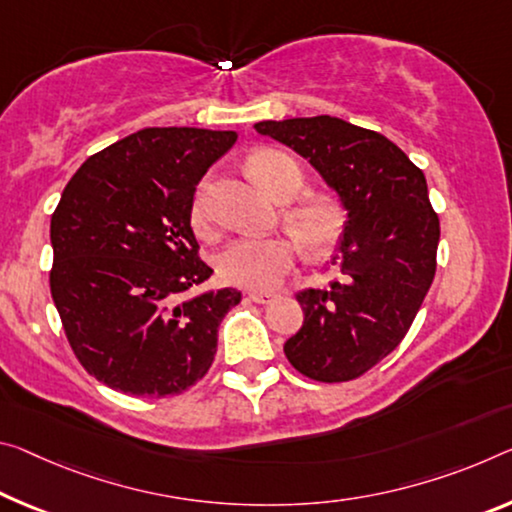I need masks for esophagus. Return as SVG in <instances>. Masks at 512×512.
<instances>
[{
  "label": "esophagus",
  "instance_id": "34e87169",
  "mask_svg": "<svg viewBox=\"0 0 512 512\" xmlns=\"http://www.w3.org/2000/svg\"><path fill=\"white\" fill-rule=\"evenodd\" d=\"M248 298L253 300V303H257V305H269L271 300H275L278 296L271 294V291H250Z\"/></svg>",
  "mask_w": 512,
  "mask_h": 512
}]
</instances>
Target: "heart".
<instances>
[{
	"mask_svg": "<svg viewBox=\"0 0 512 512\" xmlns=\"http://www.w3.org/2000/svg\"><path fill=\"white\" fill-rule=\"evenodd\" d=\"M250 173L271 198L291 200L303 186V173L294 159L278 150H259L248 161ZM191 221L207 230L205 196L198 193L191 207ZM285 223L307 253H326L335 246L344 227V212L335 198L326 193L300 198L285 209ZM296 243L289 237L237 239L216 257L218 275L227 285L241 289H273L294 266Z\"/></svg>",
	"mask_w": 512,
	"mask_h": 512,
	"instance_id": "obj_1",
	"label": "heart"
}]
</instances>
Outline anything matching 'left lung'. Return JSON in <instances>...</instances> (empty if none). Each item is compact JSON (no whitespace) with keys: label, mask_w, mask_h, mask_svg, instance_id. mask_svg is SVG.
Returning a JSON list of instances; mask_svg holds the SVG:
<instances>
[{"label":"left lung","mask_w":512,"mask_h":512,"mask_svg":"<svg viewBox=\"0 0 512 512\" xmlns=\"http://www.w3.org/2000/svg\"><path fill=\"white\" fill-rule=\"evenodd\" d=\"M319 170L348 221L328 289L296 294L303 328L287 339L291 367L319 383L360 378L401 344L435 278L440 218L426 177L399 145L342 118L262 120Z\"/></svg>","instance_id":"8db88e82"}]
</instances>
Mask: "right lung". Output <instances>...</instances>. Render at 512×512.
I'll list each match as a JSON object with an SVG mask.
<instances>
[{
  "label": "right lung",
  "instance_id": "obj_1",
  "mask_svg": "<svg viewBox=\"0 0 512 512\" xmlns=\"http://www.w3.org/2000/svg\"><path fill=\"white\" fill-rule=\"evenodd\" d=\"M237 132L145 127L88 157L52 214L50 289L91 376L132 396L182 394L212 367L241 291L184 294L214 271L198 257L193 193Z\"/></svg>",
  "mask_w": 512,
  "mask_h": 512
}]
</instances>
